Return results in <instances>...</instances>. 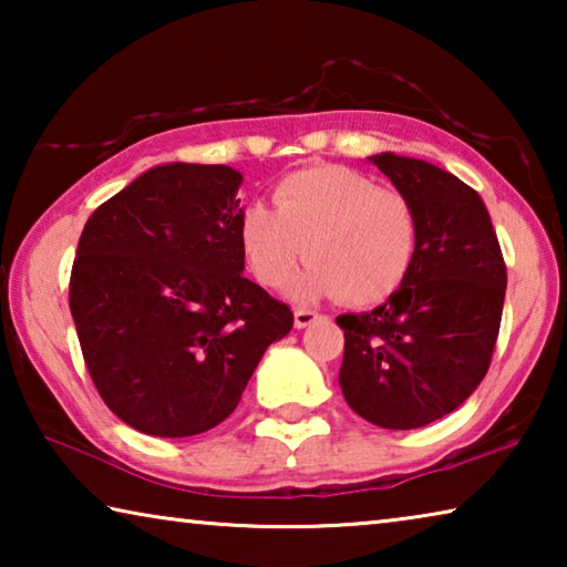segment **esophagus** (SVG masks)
Instances as JSON below:
<instances>
[{
    "mask_svg": "<svg viewBox=\"0 0 567 567\" xmlns=\"http://www.w3.org/2000/svg\"><path fill=\"white\" fill-rule=\"evenodd\" d=\"M318 320H320L318 312H312V310H295V328L297 330H302V328H307V324H312V322H318Z\"/></svg>",
    "mask_w": 567,
    "mask_h": 567,
    "instance_id": "34e87169",
    "label": "esophagus"
}]
</instances>
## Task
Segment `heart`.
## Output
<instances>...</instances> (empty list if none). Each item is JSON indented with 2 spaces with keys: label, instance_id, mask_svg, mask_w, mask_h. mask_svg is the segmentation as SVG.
<instances>
[{
  "label": "heart",
  "instance_id": "b5f03b06",
  "mask_svg": "<svg viewBox=\"0 0 567 567\" xmlns=\"http://www.w3.org/2000/svg\"><path fill=\"white\" fill-rule=\"evenodd\" d=\"M272 207L243 209L237 243L249 272L280 287L297 262L290 297L312 302L340 295L350 305H375L400 290L417 252V215L398 189L358 169L318 165L290 172L272 189Z\"/></svg>",
  "mask_w": 567,
  "mask_h": 567
}]
</instances>
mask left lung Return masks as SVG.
Here are the masks:
<instances>
[{
  "label": "left lung",
  "instance_id": "left-lung-1",
  "mask_svg": "<svg viewBox=\"0 0 567 567\" xmlns=\"http://www.w3.org/2000/svg\"><path fill=\"white\" fill-rule=\"evenodd\" d=\"M415 207L417 252L398 292L340 315V388L372 425L415 430L457 410L491 368L507 272L473 187L425 159L368 157Z\"/></svg>",
  "mask_w": 567,
  "mask_h": 567
}]
</instances>
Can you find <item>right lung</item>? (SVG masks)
Segmentation results:
<instances>
[{
    "instance_id": "obj_1",
    "label": "right lung",
    "mask_w": 567,
    "mask_h": 567,
    "mask_svg": "<svg viewBox=\"0 0 567 567\" xmlns=\"http://www.w3.org/2000/svg\"><path fill=\"white\" fill-rule=\"evenodd\" d=\"M243 175L169 162L94 209L76 245L70 310L94 388L130 427L189 437L233 415L290 307L247 280Z\"/></svg>"
}]
</instances>
